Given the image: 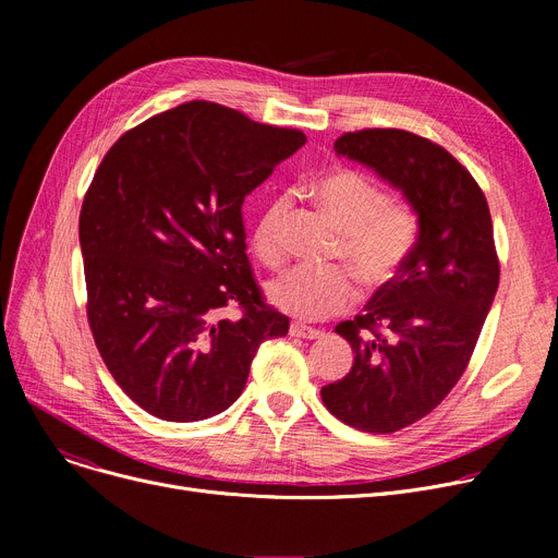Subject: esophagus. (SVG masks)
Returning <instances> with one entry per match:
<instances>
[{
    "mask_svg": "<svg viewBox=\"0 0 558 558\" xmlns=\"http://www.w3.org/2000/svg\"><path fill=\"white\" fill-rule=\"evenodd\" d=\"M289 335L299 337V339H320V337H324V330H316V328H310V326L294 320V324L289 326Z\"/></svg>",
    "mask_w": 558,
    "mask_h": 558,
    "instance_id": "1",
    "label": "esophagus"
}]
</instances>
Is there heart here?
Here are the masks:
<instances>
[{"mask_svg":"<svg viewBox=\"0 0 558 558\" xmlns=\"http://www.w3.org/2000/svg\"><path fill=\"white\" fill-rule=\"evenodd\" d=\"M314 194L343 232L339 253L357 278L371 289L387 284L418 242V213L404 201L389 198L383 185L355 169L328 173L314 185ZM289 208V196L271 198L253 228L255 253L271 267L282 262L287 251L282 226ZM355 296L353 278L337 267L299 264L269 284V301L305 320L343 312Z\"/></svg>","mask_w":558,"mask_h":558,"instance_id":"obj_1","label":"heart"}]
</instances>
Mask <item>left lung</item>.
Returning a JSON list of instances; mask_svg holds the SVG:
<instances>
[{"instance_id":"1","label":"left lung","mask_w":558,"mask_h":558,"mask_svg":"<svg viewBox=\"0 0 558 558\" xmlns=\"http://www.w3.org/2000/svg\"><path fill=\"white\" fill-rule=\"evenodd\" d=\"M335 151L400 190L421 221L400 271L335 328L355 362L320 389L341 423L391 434L441 404L471 362L500 282L493 221L471 171L427 137L366 129L343 133Z\"/></svg>"}]
</instances>
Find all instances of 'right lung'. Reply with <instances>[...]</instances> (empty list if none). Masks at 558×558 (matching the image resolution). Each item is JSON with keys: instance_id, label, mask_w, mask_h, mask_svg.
Instances as JSON below:
<instances>
[{"instance_id": "1", "label": "right lung", "mask_w": 558, "mask_h": 558, "mask_svg": "<svg viewBox=\"0 0 558 558\" xmlns=\"http://www.w3.org/2000/svg\"><path fill=\"white\" fill-rule=\"evenodd\" d=\"M303 144L301 131L190 101L104 156L78 217L87 320L144 412L173 423L226 412L259 343L287 335L253 280L242 203ZM232 302L243 316L223 319Z\"/></svg>"}]
</instances>
